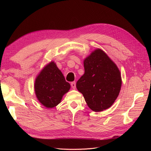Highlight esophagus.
<instances>
[{
  "label": "esophagus",
  "mask_w": 151,
  "mask_h": 151,
  "mask_svg": "<svg viewBox=\"0 0 151 151\" xmlns=\"http://www.w3.org/2000/svg\"><path fill=\"white\" fill-rule=\"evenodd\" d=\"M71 87L72 88V89H76V84L75 82H72V83H71Z\"/></svg>",
  "instance_id": "esophagus-1"
}]
</instances>
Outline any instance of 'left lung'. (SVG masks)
Wrapping results in <instances>:
<instances>
[{"label": "left lung", "instance_id": "1", "mask_svg": "<svg viewBox=\"0 0 151 151\" xmlns=\"http://www.w3.org/2000/svg\"><path fill=\"white\" fill-rule=\"evenodd\" d=\"M84 74L77 82L88 106L98 112L109 108L119 95L120 70L103 50L97 48L84 60Z\"/></svg>", "mask_w": 151, "mask_h": 151}]
</instances>
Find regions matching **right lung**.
Listing matches in <instances>:
<instances>
[{"mask_svg":"<svg viewBox=\"0 0 151 151\" xmlns=\"http://www.w3.org/2000/svg\"><path fill=\"white\" fill-rule=\"evenodd\" d=\"M34 88L38 101L47 108H53L61 102L63 96L70 89V85L56 63L51 61L38 74Z\"/></svg>","mask_w":151,"mask_h":151,"instance_id":"add662e5","label":"right lung"}]
</instances>
